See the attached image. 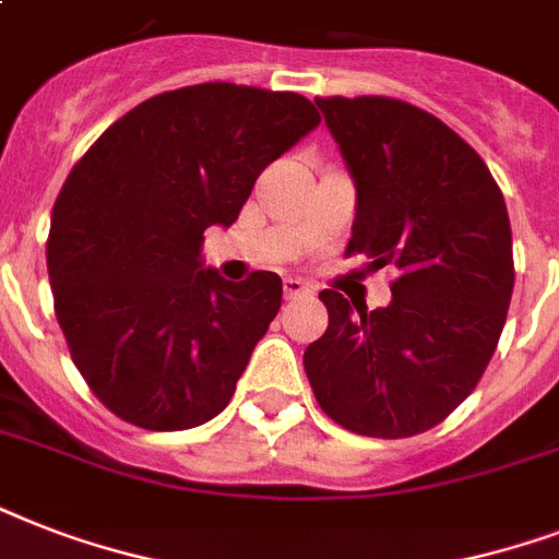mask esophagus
Listing matches in <instances>:
<instances>
[{
	"instance_id": "obj_1",
	"label": "esophagus",
	"mask_w": 559,
	"mask_h": 559,
	"mask_svg": "<svg viewBox=\"0 0 559 559\" xmlns=\"http://www.w3.org/2000/svg\"><path fill=\"white\" fill-rule=\"evenodd\" d=\"M307 293H310V287L301 278H284V296L287 298L307 296Z\"/></svg>"
}]
</instances>
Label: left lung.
<instances>
[{"mask_svg": "<svg viewBox=\"0 0 559 559\" xmlns=\"http://www.w3.org/2000/svg\"><path fill=\"white\" fill-rule=\"evenodd\" d=\"M357 188L348 254L397 272L368 310L322 289L328 331L305 350L324 415L368 438L441 424L481 380L513 293L511 219L459 133L406 100L316 98Z\"/></svg>", "mask_w": 559, "mask_h": 559, "instance_id": "left-lung-1", "label": "left lung"}]
</instances>
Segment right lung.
Wrapping results in <instances>:
<instances>
[{
    "label": "right lung",
    "instance_id": "obj_1",
    "mask_svg": "<svg viewBox=\"0 0 559 559\" xmlns=\"http://www.w3.org/2000/svg\"><path fill=\"white\" fill-rule=\"evenodd\" d=\"M319 121L296 92L197 83L130 109L72 168L48 281L74 366L121 420L179 432L228 406L281 278H219L202 231L231 226L261 170Z\"/></svg>",
    "mask_w": 559,
    "mask_h": 559
}]
</instances>
